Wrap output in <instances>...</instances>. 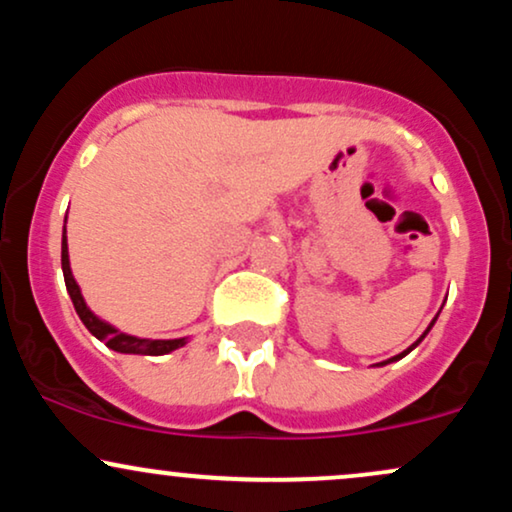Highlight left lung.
<instances>
[{
	"label": "left lung",
	"mask_w": 512,
	"mask_h": 512,
	"mask_svg": "<svg viewBox=\"0 0 512 512\" xmlns=\"http://www.w3.org/2000/svg\"><path fill=\"white\" fill-rule=\"evenodd\" d=\"M440 310H443V308H440ZM438 315H440V313H438ZM438 315H436V317H433V322H431V325H428V327H426V332H424V334H421V337H419V339H416V342H414V344H411V346H409V349H404V351H402V354H397V356L387 358V361H383V363H375V366H387V363H392V361H399V358H404V356H407V354H409V351H414V349H416V346H419L421 342H424V337H426V334H428V332H431V327H433V325H436Z\"/></svg>",
	"instance_id": "1"
}]
</instances>
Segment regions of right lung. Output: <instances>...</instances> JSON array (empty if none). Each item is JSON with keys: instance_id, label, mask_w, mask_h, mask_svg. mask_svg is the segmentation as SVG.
Instances as JSON below:
<instances>
[{"instance_id": "1", "label": "right lung", "mask_w": 512, "mask_h": 512, "mask_svg": "<svg viewBox=\"0 0 512 512\" xmlns=\"http://www.w3.org/2000/svg\"><path fill=\"white\" fill-rule=\"evenodd\" d=\"M67 223V219H64ZM62 274H64V284H67V293L72 298L76 315L81 317V322L86 325V330L93 334L96 339L108 346V349L117 351V354H142V356H163L170 354V351L180 349V346L187 344L190 337H180V339H144V337H134V334L120 332L115 325L105 322L103 317H98L88 308L84 296H81L79 284H76L74 274H72V264H69V248H67V226L62 228Z\"/></svg>"}]
</instances>
